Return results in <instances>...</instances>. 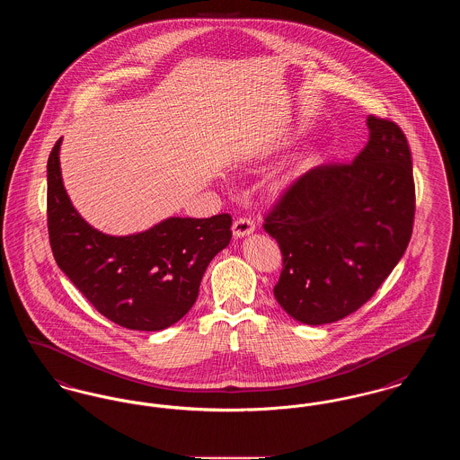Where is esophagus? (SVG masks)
I'll return each mask as SVG.
<instances>
[{"label": "esophagus", "mask_w": 460, "mask_h": 460, "mask_svg": "<svg viewBox=\"0 0 460 460\" xmlns=\"http://www.w3.org/2000/svg\"><path fill=\"white\" fill-rule=\"evenodd\" d=\"M253 231H255V224H253L252 219L243 217V219L234 220V224H233L234 238H244V236L252 234Z\"/></svg>", "instance_id": "esophagus-1"}]
</instances>
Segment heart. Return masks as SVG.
I'll return each instance as SVG.
<instances>
[{
  "label": "heart",
  "mask_w": 460,
  "mask_h": 460,
  "mask_svg": "<svg viewBox=\"0 0 460 460\" xmlns=\"http://www.w3.org/2000/svg\"><path fill=\"white\" fill-rule=\"evenodd\" d=\"M296 139H298V134H296V132H291V134H288V136H285V137L278 143V146H279V148H285V146L293 145Z\"/></svg>",
  "instance_id": "obj_1"
}]
</instances>
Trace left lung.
Segmentation results:
<instances>
[{"label":"left lung","instance_id":"1","mask_svg":"<svg viewBox=\"0 0 460 460\" xmlns=\"http://www.w3.org/2000/svg\"><path fill=\"white\" fill-rule=\"evenodd\" d=\"M369 141L351 164L302 175L265 217L283 272L274 296L308 326L364 305L402 259L412 234V158L402 129L367 117Z\"/></svg>","mask_w":460,"mask_h":460}]
</instances>
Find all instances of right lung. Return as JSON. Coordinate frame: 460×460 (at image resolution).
Segmentation results:
<instances>
[{"mask_svg":"<svg viewBox=\"0 0 460 460\" xmlns=\"http://www.w3.org/2000/svg\"><path fill=\"white\" fill-rule=\"evenodd\" d=\"M62 137L48 158L53 257L93 306L122 328L162 331L195 305L210 261L231 241V216L167 217L128 236L98 231L72 205L60 169Z\"/></svg>","mask_w":460,"mask_h":460,"instance_id":"1","label":"right lung"}]
</instances>
